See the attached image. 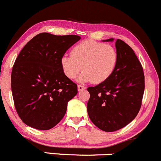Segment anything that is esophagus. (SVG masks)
<instances>
[{
    "mask_svg": "<svg viewBox=\"0 0 161 161\" xmlns=\"http://www.w3.org/2000/svg\"><path fill=\"white\" fill-rule=\"evenodd\" d=\"M77 89H78V92H83V91L85 90L86 87L83 85H78L77 86Z\"/></svg>",
    "mask_w": 161,
    "mask_h": 161,
    "instance_id": "esophagus-1",
    "label": "esophagus"
}]
</instances>
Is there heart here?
I'll return each instance as SVG.
<instances>
[{"label": "heart", "instance_id": "1", "mask_svg": "<svg viewBox=\"0 0 161 161\" xmlns=\"http://www.w3.org/2000/svg\"><path fill=\"white\" fill-rule=\"evenodd\" d=\"M118 59L116 49L111 45L85 40L71 49L70 56L61 57L60 66L67 78L74 79L82 69L84 72L79 78L80 81L101 84L113 74Z\"/></svg>", "mask_w": 161, "mask_h": 161}]
</instances>
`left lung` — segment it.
Listing matches in <instances>:
<instances>
[{
  "instance_id": "left-lung-1",
  "label": "left lung",
  "mask_w": 161,
  "mask_h": 161,
  "mask_svg": "<svg viewBox=\"0 0 161 161\" xmlns=\"http://www.w3.org/2000/svg\"><path fill=\"white\" fill-rule=\"evenodd\" d=\"M115 47L119 59L113 74L105 82L87 88L89 118L105 132L120 130L135 119L145 88L143 69L132 48L121 39H117Z\"/></svg>"
}]
</instances>
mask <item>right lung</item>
Masks as SVG:
<instances>
[{"mask_svg":"<svg viewBox=\"0 0 161 161\" xmlns=\"http://www.w3.org/2000/svg\"><path fill=\"white\" fill-rule=\"evenodd\" d=\"M80 37L40 33L24 46L11 72L14 107L25 124L39 130L57 125L77 85L64 75L60 59Z\"/></svg>","mask_w":161,"mask_h":161,"instance_id":"right-lung-1","label":"right lung"}]
</instances>
